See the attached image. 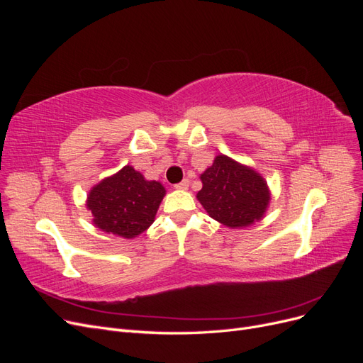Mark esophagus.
<instances>
[{
    "label": "esophagus",
    "instance_id": "1",
    "mask_svg": "<svg viewBox=\"0 0 363 363\" xmlns=\"http://www.w3.org/2000/svg\"><path fill=\"white\" fill-rule=\"evenodd\" d=\"M174 188H175V189H188V188H189V180L184 179V180H182L180 183L174 184Z\"/></svg>",
    "mask_w": 363,
    "mask_h": 363
}]
</instances>
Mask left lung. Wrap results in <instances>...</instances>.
<instances>
[{
	"instance_id": "8db88e82",
	"label": "left lung",
	"mask_w": 363,
	"mask_h": 363,
	"mask_svg": "<svg viewBox=\"0 0 363 363\" xmlns=\"http://www.w3.org/2000/svg\"><path fill=\"white\" fill-rule=\"evenodd\" d=\"M201 182L196 199L208 215L227 227L255 224L267 211V182L256 171L227 156H216L212 167L201 174Z\"/></svg>"
}]
</instances>
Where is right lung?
I'll return each mask as SVG.
<instances>
[{"instance_id":"1","label":"right lung","mask_w":363,"mask_h":363,"mask_svg":"<svg viewBox=\"0 0 363 363\" xmlns=\"http://www.w3.org/2000/svg\"><path fill=\"white\" fill-rule=\"evenodd\" d=\"M164 188L159 182H148L131 167H124L87 196V208L94 224L103 232L123 238H135L152 224Z\"/></svg>"}]
</instances>
